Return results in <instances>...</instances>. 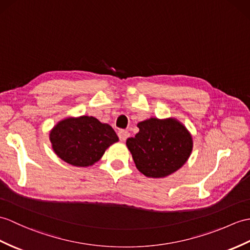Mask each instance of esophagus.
<instances>
[{"instance_id": "esophagus-1", "label": "esophagus", "mask_w": 250, "mask_h": 250, "mask_svg": "<svg viewBox=\"0 0 250 250\" xmlns=\"http://www.w3.org/2000/svg\"><path fill=\"white\" fill-rule=\"evenodd\" d=\"M118 136H119V139L121 142H125L126 138L130 136V133L127 131H125V130H121L118 132Z\"/></svg>"}]
</instances>
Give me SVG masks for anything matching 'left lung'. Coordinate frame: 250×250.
Wrapping results in <instances>:
<instances>
[{"label": "left lung", "instance_id": "left-lung-1", "mask_svg": "<svg viewBox=\"0 0 250 250\" xmlns=\"http://www.w3.org/2000/svg\"><path fill=\"white\" fill-rule=\"evenodd\" d=\"M137 126L139 132L126 139V147L144 176L165 178L187 163L193 150V137L178 119L151 117Z\"/></svg>", "mask_w": 250, "mask_h": 250}]
</instances>
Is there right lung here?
Listing matches in <instances>:
<instances>
[{"instance_id": "1", "label": "right lung", "mask_w": 250, "mask_h": 250, "mask_svg": "<svg viewBox=\"0 0 250 250\" xmlns=\"http://www.w3.org/2000/svg\"><path fill=\"white\" fill-rule=\"evenodd\" d=\"M49 137L55 154L77 167L94 165L111 145L119 141L111 125L92 116L62 119L50 131Z\"/></svg>"}]
</instances>
